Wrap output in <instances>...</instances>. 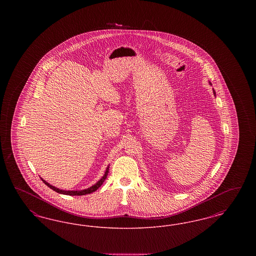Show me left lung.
Instances as JSON below:
<instances>
[{"instance_id": "1", "label": "left lung", "mask_w": 256, "mask_h": 256, "mask_svg": "<svg viewBox=\"0 0 256 256\" xmlns=\"http://www.w3.org/2000/svg\"><path fill=\"white\" fill-rule=\"evenodd\" d=\"M214 94H215V93H214Z\"/></svg>"}]
</instances>
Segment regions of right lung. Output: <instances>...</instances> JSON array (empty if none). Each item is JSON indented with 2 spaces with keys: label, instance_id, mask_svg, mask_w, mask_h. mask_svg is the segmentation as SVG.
Here are the masks:
<instances>
[{
  "label": "right lung",
  "instance_id": "add662e5",
  "mask_svg": "<svg viewBox=\"0 0 256 256\" xmlns=\"http://www.w3.org/2000/svg\"><path fill=\"white\" fill-rule=\"evenodd\" d=\"M108 168L110 167H108V169L106 170V172H104V176L95 185H93V186H91L90 188H88V189H86V190H82V191H63V190H60V189H58V188H56L54 186H52V185H50L49 183L46 182L44 180H42V182L45 183L48 187H50V189H52L54 191H56V192H58V193H60V194H63V195H68V196H84L87 195V194H90V193H93V192H95L96 190H97L98 188L104 183V182L106 180V176H108Z\"/></svg>",
  "mask_w": 256,
  "mask_h": 256
}]
</instances>
